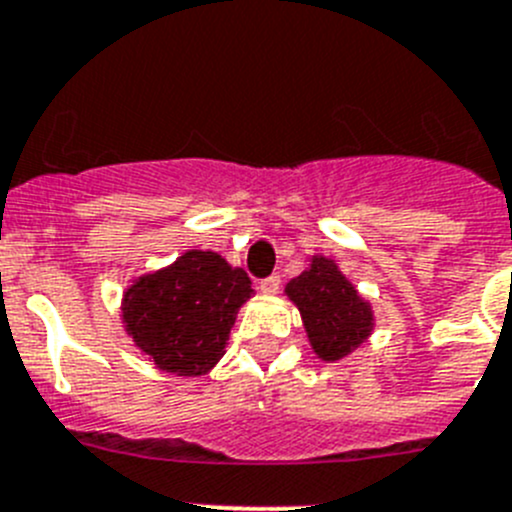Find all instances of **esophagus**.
<instances>
[{"instance_id": "esophagus-1", "label": "esophagus", "mask_w": 512, "mask_h": 512, "mask_svg": "<svg viewBox=\"0 0 512 512\" xmlns=\"http://www.w3.org/2000/svg\"><path fill=\"white\" fill-rule=\"evenodd\" d=\"M280 283H283V280H280L278 272H272V275H267L265 280H260V290H262V293H265V295L278 293V290H280Z\"/></svg>"}]
</instances>
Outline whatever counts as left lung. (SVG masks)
Here are the masks:
<instances>
[{"label":"left lung","instance_id":"1","mask_svg":"<svg viewBox=\"0 0 512 512\" xmlns=\"http://www.w3.org/2000/svg\"><path fill=\"white\" fill-rule=\"evenodd\" d=\"M285 293L298 305L310 346L323 361H341L374 328L371 305L361 300L328 257H313L308 270L290 280Z\"/></svg>","mask_w":512,"mask_h":512}]
</instances>
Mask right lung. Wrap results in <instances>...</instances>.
Listing matches in <instances>:
<instances>
[{"label": "right lung", "instance_id": "right-lung-1", "mask_svg": "<svg viewBox=\"0 0 512 512\" xmlns=\"http://www.w3.org/2000/svg\"><path fill=\"white\" fill-rule=\"evenodd\" d=\"M252 293L242 267H229L217 252L189 250L126 290L123 323L159 369L202 376L224 356L237 310Z\"/></svg>", "mask_w": 512, "mask_h": 512}]
</instances>
